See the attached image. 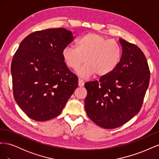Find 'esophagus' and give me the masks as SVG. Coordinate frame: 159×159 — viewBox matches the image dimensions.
Segmentation results:
<instances>
[{
    "label": "esophagus",
    "instance_id": "esophagus-1",
    "mask_svg": "<svg viewBox=\"0 0 159 159\" xmlns=\"http://www.w3.org/2000/svg\"><path fill=\"white\" fill-rule=\"evenodd\" d=\"M78 85L80 87H83L84 85V80H82L81 79H79L78 80Z\"/></svg>",
    "mask_w": 159,
    "mask_h": 159
}]
</instances>
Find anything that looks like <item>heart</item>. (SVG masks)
<instances>
[{"label":"heart","mask_w":159,"mask_h":159,"mask_svg":"<svg viewBox=\"0 0 159 159\" xmlns=\"http://www.w3.org/2000/svg\"><path fill=\"white\" fill-rule=\"evenodd\" d=\"M62 57L66 66L73 70H78L85 60L86 64L78 71L81 78H87L95 74L105 76L119 64L121 49L116 41L89 32L77 40L76 48L66 46L62 50Z\"/></svg>","instance_id":"heart-1"}]
</instances>
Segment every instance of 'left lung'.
Returning <instances> with one entry per match:
<instances>
[{"label": "left lung", "mask_w": 159, "mask_h": 159, "mask_svg": "<svg viewBox=\"0 0 159 159\" xmlns=\"http://www.w3.org/2000/svg\"><path fill=\"white\" fill-rule=\"evenodd\" d=\"M121 59L111 73L85 84V109L99 127L115 129L130 121L140 111L150 80L144 53L135 44L119 39Z\"/></svg>", "instance_id": "left-lung-1"}]
</instances>
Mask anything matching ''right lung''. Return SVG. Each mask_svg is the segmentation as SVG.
I'll return each mask as SVG.
<instances>
[{
  "label": "right lung",
  "instance_id": "right-lung-1",
  "mask_svg": "<svg viewBox=\"0 0 159 159\" xmlns=\"http://www.w3.org/2000/svg\"><path fill=\"white\" fill-rule=\"evenodd\" d=\"M74 40L63 28L34 32L24 39L11 64L14 98L28 117L45 121L61 113L78 86L62 50Z\"/></svg>",
  "mask_w": 159,
  "mask_h": 159
}]
</instances>
